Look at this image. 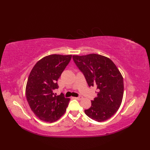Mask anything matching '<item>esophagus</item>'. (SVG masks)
I'll list each match as a JSON object with an SVG mask.
<instances>
[{"label":"esophagus","instance_id":"obj_1","mask_svg":"<svg viewBox=\"0 0 150 150\" xmlns=\"http://www.w3.org/2000/svg\"><path fill=\"white\" fill-rule=\"evenodd\" d=\"M77 99H78V100H81V99H83V96H79V97H77V98H76Z\"/></svg>","mask_w":150,"mask_h":150}]
</instances>
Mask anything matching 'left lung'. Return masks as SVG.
<instances>
[{"instance_id": "8db88e82", "label": "left lung", "mask_w": 150, "mask_h": 150, "mask_svg": "<svg viewBox=\"0 0 150 150\" xmlns=\"http://www.w3.org/2000/svg\"><path fill=\"white\" fill-rule=\"evenodd\" d=\"M72 59L89 87L96 86L98 90V96L91 101V106L84 110L85 114L98 122L110 119L118 110L123 97L121 72L110 59L99 54L74 55Z\"/></svg>"}]
</instances>
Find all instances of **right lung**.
<instances>
[{
  "label": "right lung",
  "instance_id": "right-lung-1",
  "mask_svg": "<svg viewBox=\"0 0 150 150\" xmlns=\"http://www.w3.org/2000/svg\"><path fill=\"white\" fill-rule=\"evenodd\" d=\"M72 55L52 54L39 60L30 71L25 88L27 101L34 115L40 120L53 122L64 114L69 98L54 91L57 81L69 64Z\"/></svg>",
  "mask_w": 150,
  "mask_h": 150
}]
</instances>
